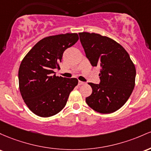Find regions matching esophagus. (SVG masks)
<instances>
[{"instance_id":"1","label":"esophagus","mask_w":151,"mask_h":151,"mask_svg":"<svg viewBox=\"0 0 151 151\" xmlns=\"http://www.w3.org/2000/svg\"><path fill=\"white\" fill-rule=\"evenodd\" d=\"M86 83L83 82V81H78V85H80V86H82V85H85Z\"/></svg>"}]
</instances>
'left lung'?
I'll use <instances>...</instances> for the list:
<instances>
[{
  "mask_svg": "<svg viewBox=\"0 0 151 151\" xmlns=\"http://www.w3.org/2000/svg\"><path fill=\"white\" fill-rule=\"evenodd\" d=\"M78 35L91 65L101 67V83H88L93 91L86 98V103L98 113L115 112L126 103L134 89V63L125 48L113 39L88 32Z\"/></svg>",
  "mask_w": 151,
  "mask_h": 151,
  "instance_id": "8db88e82",
  "label": "left lung"
}]
</instances>
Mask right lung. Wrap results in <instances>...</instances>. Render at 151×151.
<instances>
[{"label":"right lung","mask_w":151,"mask_h":151,"mask_svg":"<svg viewBox=\"0 0 151 151\" xmlns=\"http://www.w3.org/2000/svg\"><path fill=\"white\" fill-rule=\"evenodd\" d=\"M78 39L77 33L45 37L22 60L18 70L20 92L34 114L46 118L57 114L65 107L78 81L56 76L53 70L60 68L63 52Z\"/></svg>","instance_id":"add662e5"}]
</instances>
